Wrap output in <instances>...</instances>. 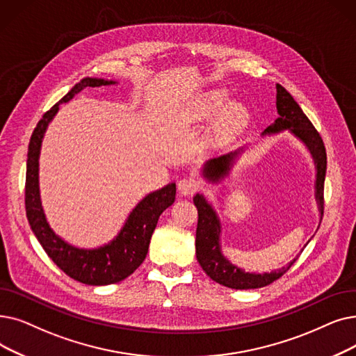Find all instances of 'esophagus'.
I'll list each match as a JSON object with an SVG mask.
<instances>
[{
	"instance_id": "obj_1",
	"label": "esophagus",
	"mask_w": 356,
	"mask_h": 356,
	"mask_svg": "<svg viewBox=\"0 0 356 356\" xmlns=\"http://www.w3.org/2000/svg\"><path fill=\"white\" fill-rule=\"evenodd\" d=\"M199 188V184L195 179H191V177H184V179H180L179 183H177V189H179V193L181 196H191L193 195Z\"/></svg>"
}]
</instances>
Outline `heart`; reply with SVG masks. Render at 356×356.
<instances>
[{"instance_id":"obj_1","label":"heart","mask_w":356,"mask_h":356,"mask_svg":"<svg viewBox=\"0 0 356 356\" xmlns=\"http://www.w3.org/2000/svg\"><path fill=\"white\" fill-rule=\"evenodd\" d=\"M228 102L229 96L227 90H209L196 99L192 107H189L186 116L193 122H211L216 119L212 136L216 143L224 141L249 120V111L244 104H228Z\"/></svg>"}]
</instances>
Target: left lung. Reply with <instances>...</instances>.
Segmentation results:
<instances>
[{"mask_svg":"<svg viewBox=\"0 0 356 356\" xmlns=\"http://www.w3.org/2000/svg\"><path fill=\"white\" fill-rule=\"evenodd\" d=\"M276 111L277 118L272 125H269L261 135H275L284 131H289L293 136L300 140L307 149L310 151L314 165H316V181H314V195L316 202L320 212V221L323 218V191H324V177H326L327 157L326 148H324L320 134L313 127L298 103L293 100L289 92L281 86L276 84ZM243 148H238L233 152L224 154L221 157L212 159L207 161L202 167V177L208 183L218 184L229 176L236 161L243 154ZM193 204L197 208V227H196V259L199 265L202 266L205 273L212 281L218 282L224 286L233 289H254L272 284L291 268V265L298 259H292L286 266H282L277 270L254 273L244 272L241 268L231 264L224 256L221 249V221L218 213L209 204L207 197L200 193L193 196ZM320 227V225H318ZM308 244V243H307ZM305 244V245H307ZM304 245V247H305ZM302 252V250H301Z\"/></svg>","mask_w":356,"mask_h":356,"instance_id":"8db88e82","label":"left lung"}]
</instances>
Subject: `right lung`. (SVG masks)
Here are the masks:
<instances>
[{
  "instance_id": "add662e5",
  "label": "right lung",
  "mask_w": 356,
  "mask_h": 356,
  "mask_svg": "<svg viewBox=\"0 0 356 356\" xmlns=\"http://www.w3.org/2000/svg\"><path fill=\"white\" fill-rule=\"evenodd\" d=\"M118 81L86 76L76 83L51 111L38 122L30 138L26 170V215L43 250L54 264L72 280L86 285H111L125 280L140 266L147 253L160 215L176 199V183L145 195L131 211L118 236L96 249H80L60 238L51 228L42 207L39 189V157L42 141L49 123L59 111V104L70 102L86 87L111 86Z\"/></svg>"
}]
</instances>
